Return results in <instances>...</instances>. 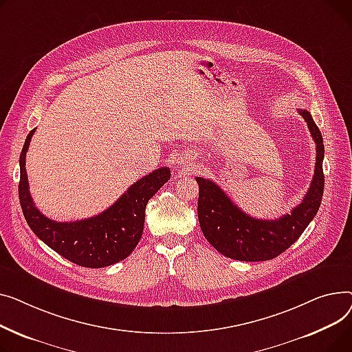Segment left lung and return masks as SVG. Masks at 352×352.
<instances>
[{"label": "left lung", "instance_id": "8db88e82", "mask_svg": "<svg viewBox=\"0 0 352 352\" xmlns=\"http://www.w3.org/2000/svg\"><path fill=\"white\" fill-rule=\"evenodd\" d=\"M316 142V170L302 201L290 214L277 220H258L240 210L216 183L196 177L199 183L197 216L208 241L223 256L240 261L272 260L294 244L317 214L324 193V143L311 113L300 109Z\"/></svg>", "mask_w": 352, "mask_h": 352}]
</instances>
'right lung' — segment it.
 <instances>
[{
    "instance_id": "obj_1",
    "label": "right lung",
    "mask_w": 352,
    "mask_h": 352,
    "mask_svg": "<svg viewBox=\"0 0 352 352\" xmlns=\"http://www.w3.org/2000/svg\"><path fill=\"white\" fill-rule=\"evenodd\" d=\"M35 129L19 156L18 195L31 230L67 260L88 268H102L126 258L138 245L149 199L170 179V169L160 168L133 183L111 208L98 216L76 221H55L41 213L32 201L25 170V155Z\"/></svg>"
}]
</instances>
